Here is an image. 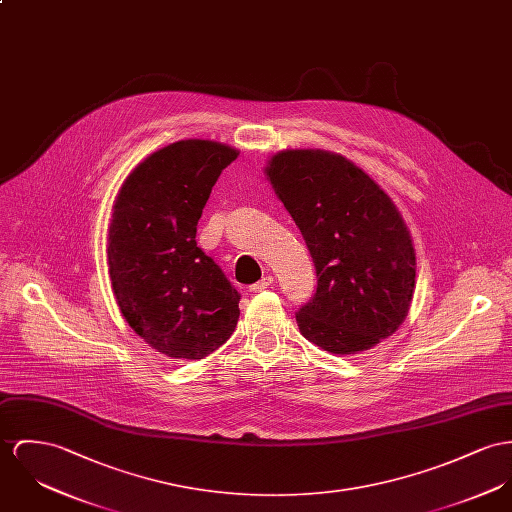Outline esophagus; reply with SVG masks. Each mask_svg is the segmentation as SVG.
<instances>
[{
	"mask_svg": "<svg viewBox=\"0 0 512 512\" xmlns=\"http://www.w3.org/2000/svg\"><path fill=\"white\" fill-rule=\"evenodd\" d=\"M271 286H273V276H265V278H261L259 282L251 284L249 290H251V292H263V290H267V288H271Z\"/></svg>",
	"mask_w": 512,
	"mask_h": 512,
	"instance_id": "1",
	"label": "esophagus"
}]
</instances>
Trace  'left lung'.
<instances>
[{
  "instance_id": "8db88e82",
  "label": "left lung",
  "mask_w": 512,
  "mask_h": 512,
  "mask_svg": "<svg viewBox=\"0 0 512 512\" xmlns=\"http://www.w3.org/2000/svg\"><path fill=\"white\" fill-rule=\"evenodd\" d=\"M265 175L306 239L317 273L300 333L331 354H356L394 335L415 292L413 239L390 195L351 159L282 150Z\"/></svg>"
}]
</instances>
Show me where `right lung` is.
I'll return each instance as SVG.
<instances>
[{
    "instance_id": "add662e5",
    "label": "right lung",
    "mask_w": 512,
    "mask_h": 512,
    "mask_svg": "<svg viewBox=\"0 0 512 512\" xmlns=\"http://www.w3.org/2000/svg\"><path fill=\"white\" fill-rule=\"evenodd\" d=\"M239 156L212 140H179L124 179L107 237L118 308L158 353L198 360L224 345L239 294L197 247V224L222 169Z\"/></svg>"
}]
</instances>
